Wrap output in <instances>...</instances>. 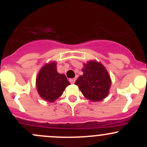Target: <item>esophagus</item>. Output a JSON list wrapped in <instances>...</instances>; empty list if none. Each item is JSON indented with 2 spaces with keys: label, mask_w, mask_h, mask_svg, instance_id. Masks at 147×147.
<instances>
[{
  "label": "esophagus",
  "mask_w": 147,
  "mask_h": 147,
  "mask_svg": "<svg viewBox=\"0 0 147 147\" xmlns=\"http://www.w3.org/2000/svg\"><path fill=\"white\" fill-rule=\"evenodd\" d=\"M75 80H76V79H75V78H72V79L69 80V82H70L71 84H74V83H75Z\"/></svg>",
  "instance_id": "1"
}]
</instances>
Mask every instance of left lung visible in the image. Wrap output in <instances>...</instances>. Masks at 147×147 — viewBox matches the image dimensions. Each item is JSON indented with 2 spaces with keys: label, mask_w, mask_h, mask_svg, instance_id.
I'll use <instances>...</instances> for the list:
<instances>
[{
  "label": "left lung",
  "mask_w": 147,
  "mask_h": 147,
  "mask_svg": "<svg viewBox=\"0 0 147 147\" xmlns=\"http://www.w3.org/2000/svg\"><path fill=\"white\" fill-rule=\"evenodd\" d=\"M83 65V75L78 78L75 84L84 97L90 101L98 102L106 98L112 81L105 67L97 60H90Z\"/></svg>",
  "instance_id": "8db88e82"
}]
</instances>
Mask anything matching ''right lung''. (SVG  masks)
I'll list each match as a JSON object with an SVG mask.
<instances>
[{"instance_id":"add662e5","label":"right lung","mask_w":147,"mask_h":147,"mask_svg":"<svg viewBox=\"0 0 147 147\" xmlns=\"http://www.w3.org/2000/svg\"><path fill=\"white\" fill-rule=\"evenodd\" d=\"M69 84L64 74H60L57 71L55 61L44 65L36 78V87L40 97L50 102L58 99Z\"/></svg>"}]
</instances>
